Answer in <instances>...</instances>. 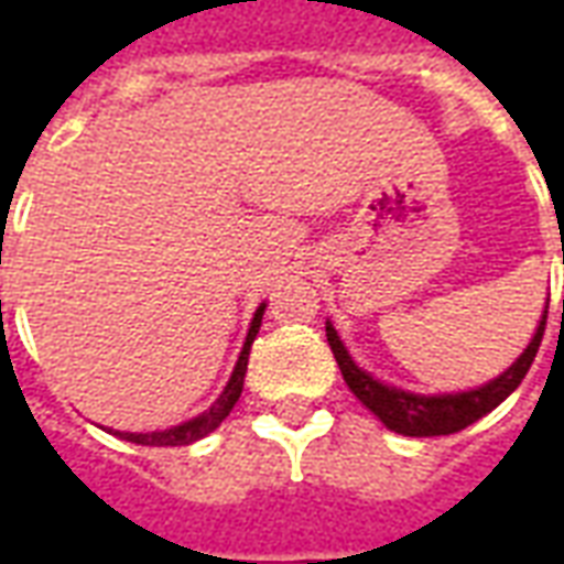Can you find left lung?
<instances>
[{
	"label": "left lung",
	"instance_id": "8db88e82",
	"mask_svg": "<svg viewBox=\"0 0 564 564\" xmlns=\"http://www.w3.org/2000/svg\"><path fill=\"white\" fill-rule=\"evenodd\" d=\"M550 307V302H546ZM546 329V311L541 317V326L534 332L532 344L525 347V354L513 362V366L498 375L496 380H489L486 387L471 392H456V395H414V392L395 390V387H387L380 383L371 375H366L362 368L356 366L350 354L344 350L338 332L326 326V341H329L332 354H335V362L341 368L347 387L354 392L359 402L366 404L368 411H375L380 416V423L399 432V435L411 437H432V435H453V432H462L465 425H471L474 420H480L484 414H489L492 408L508 399L510 392L517 390L525 378V371L532 368L534 354L541 347V338H544Z\"/></svg>",
	"mask_w": 564,
	"mask_h": 564
}]
</instances>
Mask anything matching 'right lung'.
Returning <instances> with one entry per match:
<instances>
[{
	"label": "right lung",
	"mask_w": 564,
	"mask_h": 564,
	"mask_svg": "<svg viewBox=\"0 0 564 564\" xmlns=\"http://www.w3.org/2000/svg\"><path fill=\"white\" fill-rule=\"evenodd\" d=\"M262 314H265V305L257 307V314H253V323H250V332H247V341L245 350L238 356V366H235L232 378L226 383V390L217 402L210 404L205 414H198L196 420H189L184 425H174V429H165V432H148V435H132V432H115V435L127 437L132 444H141V447H184V444H193L198 437L210 435L217 425L229 416V411L238 402V395L245 390V375H247V359H250V344L257 338L259 323H262Z\"/></svg>",
	"instance_id": "add662e5"
}]
</instances>
